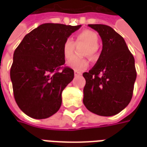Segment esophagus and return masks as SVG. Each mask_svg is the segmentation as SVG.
Instances as JSON below:
<instances>
[{
    "mask_svg": "<svg viewBox=\"0 0 147 147\" xmlns=\"http://www.w3.org/2000/svg\"><path fill=\"white\" fill-rule=\"evenodd\" d=\"M74 74H75V76H81L82 73L80 71H74Z\"/></svg>",
    "mask_w": 147,
    "mask_h": 147,
    "instance_id": "1",
    "label": "esophagus"
}]
</instances>
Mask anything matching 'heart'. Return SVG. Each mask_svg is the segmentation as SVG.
I'll return each mask as SVG.
<instances>
[{
	"mask_svg": "<svg viewBox=\"0 0 147 147\" xmlns=\"http://www.w3.org/2000/svg\"><path fill=\"white\" fill-rule=\"evenodd\" d=\"M76 42H81L86 44L88 47H86L84 54L88 55L90 58L94 57L98 45V36L94 31L90 30H82L76 37ZM74 48L73 41L71 38L65 39L62 45V52L65 59L67 60L72 56ZM67 65L75 71H83L88 67L89 62L85 58L73 57L67 61Z\"/></svg>",
	"mask_w": 147,
	"mask_h": 147,
	"instance_id": "heart-1",
	"label": "heart"
}]
</instances>
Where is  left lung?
<instances>
[{
    "mask_svg": "<svg viewBox=\"0 0 147 147\" xmlns=\"http://www.w3.org/2000/svg\"><path fill=\"white\" fill-rule=\"evenodd\" d=\"M102 41L95 65L83 74L86 80L83 104L93 113L111 117L126 108L136 80L135 59L123 37L109 26L89 24Z\"/></svg>",
    "mask_w": 147,
    "mask_h": 147,
    "instance_id": "left-lung-1",
    "label": "left lung"
}]
</instances>
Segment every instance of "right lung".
<instances>
[{
  "mask_svg": "<svg viewBox=\"0 0 147 147\" xmlns=\"http://www.w3.org/2000/svg\"><path fill=\"white\" fill-rule=\"evenodd\" d=\"M81 25L43 24L25 35L13 54L10 70L18 106L34 119H45L61 108L63 90L74 78L65 63L63 43Z\"/></svg>",
  "mask_w": 147,
  "mask_h": 147,
  "instance_id": "right-lung-1",
  "label": "right lung"
}]
</instances>
